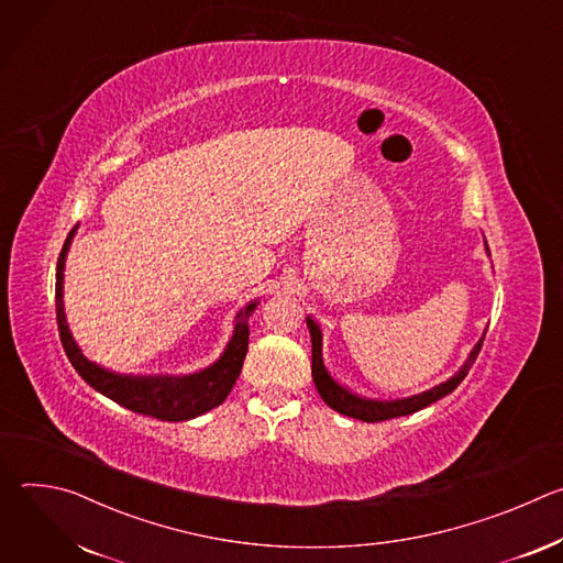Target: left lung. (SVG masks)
I'll return each instance as SVG.
<instances>
[{"mask_svg":"<svg viewBox=\"0 0 563 563\" xmlns=\"http://www.w3.org/2000/svg\"><path fill=\"white\" fill-rule=\"evenodd\" d=\"M307 328H309V334H311V376H313V383H316V389L318 394L323 396L325 404L345 415V417H352V419H358V421H365V423H378V421H387V419H396V417H406V415H415L428 406H432L434 400L448 396L450 391L456 389V385L467 376L472 363L476 361L478 352H481V345H484V339H481L474 350L470 352L465 365L445 383L419 394V396H410V398H400V400H372V398H361L352 391H347L345 387H341L325 369L323 365V354H320V345H323V336H320V330L318 325L313 323L311 318H307Z\"/></svg>","mask_w":563,"mask_h":563,"instance_id":"1","label":"left lung"}]
</instances>
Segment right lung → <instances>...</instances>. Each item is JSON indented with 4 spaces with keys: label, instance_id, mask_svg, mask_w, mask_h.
I'll return each instance as SVG.
<instances>
[{
    "label": "right lung",
    "instance_id": "1",
    "mask_svg": "<svg viewBox=\"0 0 563 563\" xmlns=\"http://www.w3.org/2000/svg\"><path fill=\"white\" fill-rule=\"evenodd\" d=\"M75 229L68 233L62 254L57 258V274H55V313H57V330L64 345V352L75 367V372L82 376L93 389L115 400L118 406L153 417L159 421H187L196 419L216 406H220L231 391L235 378L243 369L247 347H250V313L256 309L258 302L245 307V311L238 313L233 336L220 356L218 363L211 367L191 374V376H122L100 365L91 363L82 350H79L68 332L64 302H62V283H64V261L70 245Z\"/></svg>",
    "mask_w": 563,
    "mask_h": 563
}]
</instances>
